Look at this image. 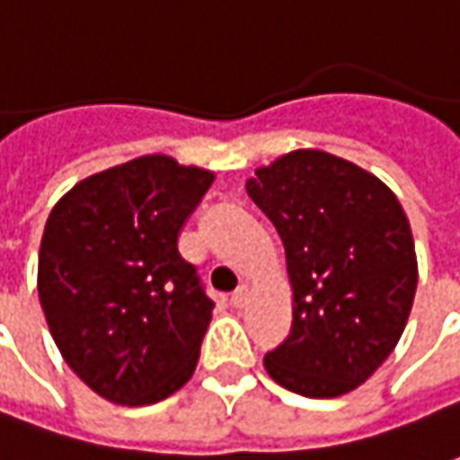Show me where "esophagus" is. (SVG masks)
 Masks as SVG:
<instances>
[{"label": "esophagus", "instance_id": "esophagus-1", "mask_svg": "<svg viewBox=\"0 0 460 460\" xmlns=\"http://www.w3.org/2000/svg\"><path fill=\"white\" fill-rule=\"evenodd\" d=\"M246 300H249V290L246 288H239L236 293L231 295V308H236V310H242L246 305Z\"/></svg>", "mask_w": 460, "mask_h": 460}]
</instances>
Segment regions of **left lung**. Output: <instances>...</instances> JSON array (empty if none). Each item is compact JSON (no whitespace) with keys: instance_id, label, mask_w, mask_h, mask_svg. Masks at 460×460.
Listing matches in <instances>:
<instances>
[{"instance_id":"1","label":"left lung","mask_w":460,"mask_h":460,"mask_svg":"<svg viewBox=\"0 0 460 460\" xmlns=\"http://www.w3.org/2000/svg\"><path fill=\"white\" fill-rule=\"evenodd\" d=\"M246 193L278 229L293 290L290 336L264 369L303 397L354 392L412 310L418 257L404 208L374 172L323 150L257 167Z\"/></svg>"}]
</instances>
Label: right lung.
Returning a JSON list of instances; mask_svg holds the SVG:
<instances>
[{"instance_id": "1", "label": "right lung", "mask_w": 460, "mask_h": 460, "mask_svg": "<svg viewBox=\"0 0 460 460\" xmlns=\"http://www.w3.org/2000/svg\"><path fill=\"white\" fill-rule=\"evenodd\" d=\"M214 178L142 155L75 182L45 221V321L66 364L109 402H160L196 372L214 303L178 239Z\"/></svg>"}]
</instances>
